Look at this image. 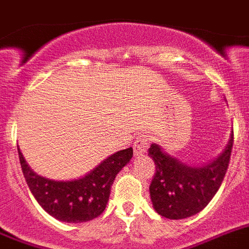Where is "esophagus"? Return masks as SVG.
I'll return each mask as SVG.
<instances>
[{
    "instance_id": "obj_1",
    "label": "esophagus",
    "mask_w": 249,
    "mask_h": 249,
    "mask_svg": "<svg viewBox=\"0 0 249 249\" xmlns=\"http://www.w3.org/2000/svg\"><path fill=\"white\" fill-rule=\"evenodd\" d=\"M148 145H150V140H148L147 135H141L139 139H136L135 145H133V151L137 157L142 156L147 152Z\"/></svg>"
}]
</instances>
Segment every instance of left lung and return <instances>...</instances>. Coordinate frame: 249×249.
Instances as JSON below:
<instances>
[{
	"label": "left lung",
	"mask_w": 249,
	"mask_h": 249,
	"mask_svg": "<svg viewBox=\"0 0 249 249\" xmlns=\"http://www.w3.org/2000/svg\"><path fill=\"white\" fill-rule=\"evenodd\" d=\"M231 147L233 129L226 148L214 160L188 165L160 145L151 143L148 156L156 165V174L150 185V197L156 213L169 219H184L201 212L222 185Z\"/></svg>",
	"instance_id": "obj_1"
}]
</instances>
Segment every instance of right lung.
<instances>
[{
	"mask_svg": "<svg viewBox=\"0 0 249 249\" xmlns=\"http://www.w3.org/2000/svg\"><path fill=\"white\" fill-rule=\"evenodd\" d=\"M18 150L30 191L46 213L65 223L88 222L101 215L107 207L117 174L133 156L131 147L117 151L82 178L60 181L37 175L29 166L18 145Z\"/></svg>",
	"mask_w": 249,
	"mask_h": 249,
	"instance_id": "obj_1",
	"label": "right lung"
}]
</instances>
